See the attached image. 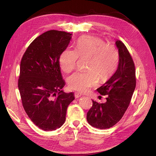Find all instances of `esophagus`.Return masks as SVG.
Masks as SVG:
<instances>
[{
  "mask_svg": "<svg viewBox=\"0 0 156 156\" xmlns=\"http://www.w3.org/2000/svg\"><path fill=\"white\" fill-rule=\"evenodd\" d=\"M81 96H82V94H81V93L78 92H76L75 93V97L76 98H79V97H80Z\"/></svg>",
  "mask_w": 156,
  "mask_h": 156,
  "instance_id": "obj_1",
  "label": "esophagus"
}]
</instances>
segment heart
<instances>
[{
    "instance_id": "obj_1",
    "label": "heart",
    "mask_w": 156,
    "mask_h": 156,
    "mask_svg": "<svg viewBox=\"0 0 156 156\" xmlns=\"http://www.w3.org/2000/svg\"><path fill=\"white\" fill-rule=\"evenodd\" d=\"M89 57L87 72L77 71L68 78L70 88L80 92L88 91L102 81L108 80L116 71L119 63V52L112 45L105 44L100 38L83 37L77 42L76 48H68L61 54V69L70 73L76 68L78 57Z\"/></svg>"
}]
</instances>
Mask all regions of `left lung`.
<instances>
[{"mask_svg": "<svg viewBox=\"0 0 156 156\" xmlns=\"http://www.w3.org/2000/svg\"><path fill=\"white\" fill-rule=\"evenodd\" d=\"M115 45L118 49L119 63L113 75L97 89L102 95H108L105 103L92 100L93 105L87 114L91 126L99 129L116 125L126 112L136 87L135 65L127 48L120 40Z\"/></svg>", "mask_w": 156, "mask_h": 156, "instance_id": "left-lung-1", "label": "left lung"}]
</instances>
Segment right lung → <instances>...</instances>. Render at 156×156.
Returning a JSON list of instances; mask_svg holds the SVG:
<instances>
[{
    "instance_id": "1",
    "label": "right lung",
    "mask_w": 156,
    "mask_h": 156,
    "mask_svg": "<svg viewBox=\"0 0 156 156\" xmlns=\"http://www.w3.org/2000/svg\"><path fill=\"white\" fill-rule=\"evenodd\" d=\"M72 34L50 30L30 44L20 64L18 88L23 106L31 121L44 131L59 128L65 122L67 108L75 99L65 93L59 64Z\"/></svg>"
}]
</instances>
